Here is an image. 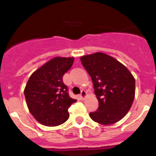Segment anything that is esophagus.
<instances>
[{
  "label": "esophagus",
  "mask_w": 156,
  "mask_h": 156,
  "mask_svg": "<svg viewBox=\"0 0 156 156\" xmlns=\"http://www.w3.org/2000/svg\"><path fill=\"white\" fill-rule=\"evenodd\" d=\"M80 98L82 99H84L87 96V92L85 91V90H82L80 93Z\"/></svg>",
  "instance_id": "esophagus-1"
}]
</instances>
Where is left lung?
I'll use <instances>...</instances> for the list:
<instances>
[{"instance_id": "obj_1", "label": "left lung", "mask_w": 156, "mask_h": 156, "mask_svg": "<svg viewBox=\"0 0 156 156\" xmlns=\"http://www.w3.org/2000/svg\"><path fill=\"white\" fill-rule=\"evenodd\" d=\"M90 76L99 107L90 117L102 125L117 122L126 115L135 97V79L124 65L101 52L80 57Z\"/></svg>"}]
</instances>
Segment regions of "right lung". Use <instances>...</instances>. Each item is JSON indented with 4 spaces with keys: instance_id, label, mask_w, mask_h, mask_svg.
Instances as JSON below:
<instances>
[{
    "instance_id": "add662e5",
    "label": "right lung",
    "mask_w": 156,
    "mask_h": 156,
    "mask_svg": "<svg viewBox=\"0 0 156 156\" xmlns=\"http://www.w3.org/2000/svg\"><path fill=\"white\" fill-rule=\"evenodd\" d=\"M73 57H55L30 76L24 90L29 111L41 124L55 126L69 119L71 98L62 77L72 67Z\"/></svg>"
}]
</instances>
